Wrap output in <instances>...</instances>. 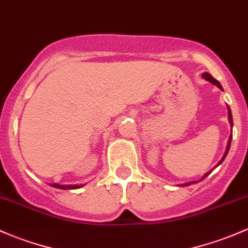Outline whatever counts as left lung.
<instances>
[{"instance_id": "obj_1", "label": "left lung", "mask_w": 248, "mask_h": 248, "mask_svg": "<svg viewBox=\"0 0 248 248\" xmlns=\"http://www.w3.org/2000/svg\"><path fill=\"white\" fill-rule=\"evenodd\" d=\"M202 78H204V79H206L207 81L212 82V84L217 85V86L219 87L220 90H222V86H221V85H220V82L217 81V79H214V78H213V77L210 76L209 73H203V74H202ZM227 108H228V121H230V124L232 125V126H233V117H232V112H231V108H230V106H227ZM231 142H232V135L230 136V140H228V143H227V148H226V151H225V154H223L222 158L220 159V162H219V163H217V166H219V164L222 163V162H223V159H225V158H226V156H227L228 151H230V148H231ZM210 172H212V171H208V172H207V174H204L203 176H202L201 180H203V178H206V177L208 176V175L210 174ZM191 183H196V182H195V181H194V182H188V183H185V185H182V186H183V187H187V186H190Z\"/></svg>"}]
</instances>
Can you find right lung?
<instances>
[{"label": "right lung", "mask_w": 248, "mask_h": 248, "mask_svg": "<svg viewBox=\"0 0 248 248\" xmlns=\"http://www.w3.org/2000/svg\"><path fill=\"white\" fill-rule=\"evenodd\" d=\"M52 187L54 188H59V189H77V188H80L82 186H78V185H58V183H53V185H50Z\"/></svg>", "instance_id": "1"}]
</instances>
